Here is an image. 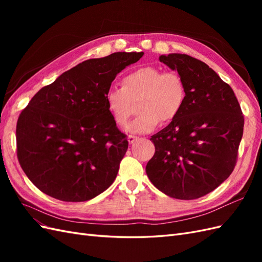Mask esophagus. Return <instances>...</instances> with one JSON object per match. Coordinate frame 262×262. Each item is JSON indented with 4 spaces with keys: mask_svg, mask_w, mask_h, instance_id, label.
Listing matches in <instances>:
<instances>
[{
    "mask_svg": "<svg viewBox=\"0 0 262 262\" xmlns=\"http://www.w3.org/2000/svg\"><path fill=\"white\" fill-rule=\"evenodd\" d=\"M137 140H139V138L136 137V136H129V137H128V141H129L130 144H133L134 142H136Z\"/></svg>",
    "mask_w": 262,
    "mask_h": 262,
    "instance_id": "34e87169",
    "label": "esophagus"
}]
</instances>
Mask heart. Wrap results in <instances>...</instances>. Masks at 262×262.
I'll return each instance as SVG.
<instances>
[{
  "mask_svg": "<svg viewBox=\"0 0 262 262\" xmlns=\"http://www.w3.org/2000/svg\"><path fill=\"white\" fill-rule=\"evenodd\" d=\"M186 96V84L178 73L144 67L125 75L123 87L109 89L105 102L115 123L123 125L131 114V101L139 99V116L126 124L125 131L143 134L152 132L160 121H172L184 107Z\"/></svg>",
  "mask_w": 262,
  "mask_h": 262,
  "instance_id": "obj_1",
  "label": "heart"
}]
</instances>
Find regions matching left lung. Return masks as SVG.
Instances as JSON below:
<instances>
[{"instance_id": "8db88e82", "label": "left lung", "mask_w": 262, "mask_h": 262, "mask_svg": "<svg viewBox=\"0 0 262 262\" xmlns=\"http://www.w3.org/2000/svg\"><path fill=\"white\" fill-rule=\"evenodd\" d=\"M160 61L182 77L187 96L180 114L150 138L155 154L146 175L165 194L198 199L232 173L244 116L232 87L204 62L181 53L163 54Z\"/></svg>"}]
</instances>
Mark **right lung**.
Segmentation results:
<instances>
[{
    "label": "right lung",
    "instance_id": "1",
    "mask_svg": "<svg viewBox=\"0 0 262 262\" xmlns=\"http://www.w3.org/2000/svg\"><path fill=\"white\" fill-rule=\"evenodd\" d=\"M143 52L86 60L45 86L16 126L24 172L46 194L67 202L91 200L112 186L128 149L105 102L116 75Z\"/></svg>",
    "mask_w": 262,
    "mask_h": 262
}]
</instances>
